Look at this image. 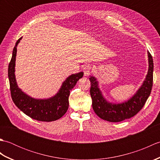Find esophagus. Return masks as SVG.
<instances>
[{"label":"esophagus","instance_id":"34e87169","mask_svg":"<svg viewBox=\"0 0 160 160\" xmlns=\"http://www.w3.org/2000/svg\"><path fill=\"white\" fill-rule=\"evenodd\" d=\"M91 67L89 65V64H86L84 65L83 67V71H84V74L85 76H88L91 73Z\"/></svg>","mask_w":160,"mask_h":160}]
</instances>
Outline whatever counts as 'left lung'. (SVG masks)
<instances>
[{"instance_id": "obj_1", "label": "left lung", "mask_w": 160, "mask_h": 160, "mask_svg": "<svg viewBox=\"0 0 160 160\" xmlns=\"http://www.w3.org/2000/svg\"><path fill=\"white\" fill-rule=\"evenodd\" d=\"M148 71L144 83L137 93L124 102L120 104L108 102L98 87L96 78L93 76L89 78L92 107L98 117L111 122H118L133 117L143 108L151 94L153 81V60L151 54L148 52Z\"/></svg>"}]
</instances>
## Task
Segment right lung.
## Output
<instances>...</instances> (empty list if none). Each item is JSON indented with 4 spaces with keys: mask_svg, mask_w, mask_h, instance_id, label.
Wrapping results in <instances>:
<instances>
[{
    "mask_svg": "<svg viewBox=\"0 0 160 160\" xmlns=\"http://www.w3.org/2000/svg\"><path fill=\"white\" fill-rule=\"evenodd\" d=\"M21 39L22 37L17 40L8 67L10 91L13 103L24 113L34 120L42 122L58 120L65 114L69 108L70 91L76 85L78 80L83 76V72L72 74L68 77L64 81L58 92L52 98L45 100L31 98L19 89L14 74L17 45Z\"/></svg>",
    "mask_w": 160,
    "mask_h": 160,
    "instance_id": "right-lung-1",
    "label": "right lung"
}]
</instances>
